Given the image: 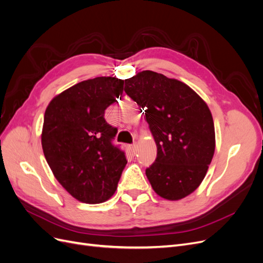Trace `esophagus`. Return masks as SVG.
Wrapping results in <instances>:
<instances>
[{
    "instance_id": "esophagus-1",
    "label": "esophagus",
    "mask_w": 263,
    "mask_h": 263,
    "mask_svg": "<svg viewBox=\"0 0 263 263\" xmlns=\"http://www.w3.org/2000/svg\"><path fill=\"white\" fill-rule=\"evenodd\" d=\"M137 149H138V144H137V142H135V144H133V145L130 146V151H132V153H133L134 155L137 153Z\"/></svg>"
}]
</instances>
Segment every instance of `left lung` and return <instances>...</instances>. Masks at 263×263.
<instances>
[{
    "label": "left lung",
    "mask_w": 263,
    "mask_h": 263,
    "mask_svg": "<svg viewBox=\"0 0 263 263\" xmlns=\"http://www.w3.org/2000/svg\"><path fill=\"white\" fill-rule=\"evenodd\" d=\"M124 90L145 110L157 145L146 176L155 192L178 201L200 186L215 151L211 110L189 85L145 70L125 80Z\"/></svg>",
    "instance_id": "obj_1"
}]
</instances>
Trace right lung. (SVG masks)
Here are the masks:
<instances>
[{
    "label": "right lung",
    "instance_id": "add662e5",
    "mask_svg": "<svg viewBox=\"0 0 263 263\" xmlns=\"http://www.w3.org/2000/svg\"><path fill=\"white\" fill-rule=\"evenodd\" d=\"M124 80L98 77L54 97L46 108L42 146L54 178L76 200L107 201L127 163L112 144L117 128L106 123L105 109L123 93Z\"/></svg>",
    "mask_w": 263,
    "mask_h": 263
}]
</instances>
